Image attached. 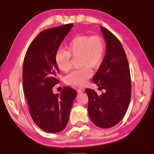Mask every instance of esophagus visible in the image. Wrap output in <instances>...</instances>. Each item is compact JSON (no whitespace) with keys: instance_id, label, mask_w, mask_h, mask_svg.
I'll return each mask as SVG.
<instances>
[{"instance_id":"obj_1","label":"esophagus","mask_w":154,"mask_h":154,"mask_svg":"<svg viewBox=\"0 0 154 154\" xmlns=\"http://www.w3.org/2000/svg\"><path fill=\"white\" fill-rule=\"evenodd\" d=\"M84 91V88H80L79 89H77L78 93H83Z\"/></svg>"}]
</instances>
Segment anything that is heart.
Listing matches in <instances>:
<instances>
[{
  "label": "heart",
  "instance_id": "obj_1",
  "mask_svg": "<svg viewBox=\"0 0 154 154\" xmlns=\"http://www.w3.org/2000/svg\"><path fill=\"white\" fill-rule=\"evenodd\" d=\"M105 43L100 35L80 34L73 37L66 45V50H59L54 55L55 63L59 70L68 72L71 67V57H79L80 67L66 75V84L75 87L86 84L93 75L91 67L98 68L104 60Z\"/></svg>",
  "mask_w": 154,
  "mask_h": 154
}]
</instances>
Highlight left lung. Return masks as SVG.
Returning a JSON list of instances; mask_svg holds the SVG:
<instances>
[{"label": "left lung", "instance_id": "left-lung-1", "mask_svg": "<svg viewBox=\"0 0 154 154\" xmlns=\"http://www.w3.org/2000/svg\"><path fill=\"white\" fill-rule=\"evenodd\" d=\"M106 43V52L93 81L106 92L98 95L87 88L88 112L91 121L98 127H114L123 118L129 104L131 82L129 66L125 50L118 38L101 27Z\"/></svg>", "mask_w": 154, "mask_h": 154}]
</instances>
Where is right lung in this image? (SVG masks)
<instances>
[{
  "label": "right lung",
  "mask_w": 154,
  "mask_h": 154,
  "mask_svg": "<svg viewBox=\"0 0 154 154\" xmlns=\"http://www.w3.org/2000/svg\"><path fill=\"white\" fill-rule=\"evenodd\" d=\"M73 24L52 27L36 36L29 45L23 66V86L29 114L41 129L58 133L67 125L77 92L63 87L61 94L52 88L59 83L54 55Z\"/></svg>",
  "instance_id": "obj_1"
}]
</instances>
